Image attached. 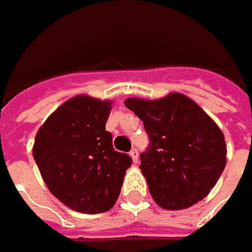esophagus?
<instances>
[{"instance_id": "34e87169", "label": "esophagus", "mask_w": 252, "mask_h": 252, "mask_svg": "<svg viewBox=\"0 0 252 252\" xmlns=\"http://www.w3.org/2000/svg\"><path fill=\"white\" fill-rule=\"evenodd\" d=\"M129 157L132 158V162H134V163H137L138 157H139V154H138V149L132 148V149H131V152H129Z\"/></svg>"}]
</instances>
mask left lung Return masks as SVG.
I'll return each instance as SVG.
<instances>
[{"instance_id":"obj_1","label":"left lung","mask_w":252,"mask_h":252,"mask_svg":"<svg viewBox=\"0 0 252 252\" xmlns=\"http://www.w3.org/2000/svg\"><path fill=\"white\" fill-rule=\"evenodd\" d=\"M124 103L141 118L149 137L139 168L157 204L181 210L204 199L227 160L224 135L217 124L181 93L154 101L126 98Z\"/></svg>"}]
</instances>
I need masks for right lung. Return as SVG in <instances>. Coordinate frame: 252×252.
Segmentation results:
<instances>
[{
	"label": "right lung",
	"mask_w": 252,
	"mask_h": 252,
	"mask_svg": "<svg viewBox=\"0 0 252 252\" xmlns=\"http://www.w3.org/2000/svg\"><path fill=\"white\" fill-rule=\"evenodd\" d=\"M111 101L67 100L39 128L33 159L50 193L71 210L95 214L117 202L132 159L113 148L105 131Z\"/></svg>",
	"instance_id": "obj_1"
}]
</instances>
